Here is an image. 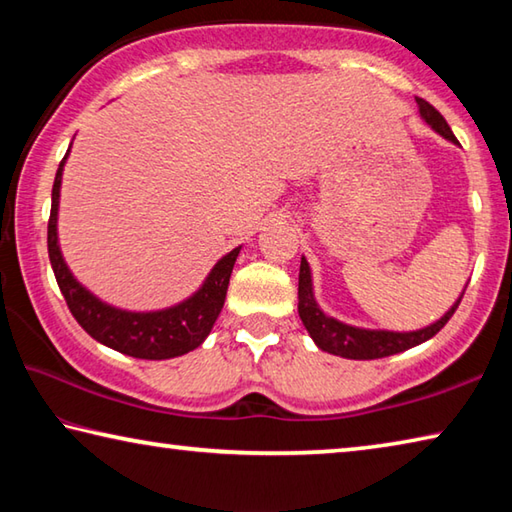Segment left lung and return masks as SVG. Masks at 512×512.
<instances>
[{
  "mask_svg": "<svg viewBox=\"0 0 512 512\" xmlns=\"http://www.w3.org/2000/svg\"><path fill=\"white\" fill-rule=\"evenodd\" d=\"M420 108V117L427 121V124L436 131L438 135H443L445 140L456 142V137L452 133V128L445 121V117L431 106L429 101L424 99H415ZM465 293V291H463ZM463 296H458V300L452 305V309H447V314L422 329H415V332H388V329H366V327H354L348 323H341L332 316H327L323 309L318 307V302L314 298V284H311V268L307 264V259H300V277H298V314L302 325L307 327V332L314 343L318 345L323 352L336 354V357L343 359H381V357H391V354L404 352L409 348H415L424 341H429L431 336H436L440 329L447 325V320L454 316V311L461 302Z\"/></svg>",
  "mask_w": 512,
  "mask_h": 512,
  "instance_id": "obj_1",
  "label": "left lung"
}]
</instances>
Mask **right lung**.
<instances>
[{"label":"right lung","mask_w":512,"mask_h":512,"mask_svg":"<svg viewBox=\"0 0 512 512\" xmlns=\"http://www.w3.org/2000/svg\"><path fill=\"white\" fill-rule=\"evenodd\" d=\"M63 162L58 164L54 189H51V214L47 225V248L49 262L54 268L56 282L69 311L85 332L94 341L135 359H173L187 354L201 345L219 318L225 293H228L230 275L239 257V248L230 250L214 264L210 275L205 277L203 287L194 296L178 302V305L160 311H126L108 305L90 293L69 271L63 253L58 246V201L60 183H63Z\"/></svg>","instance_id":"1"}]
</instances>
